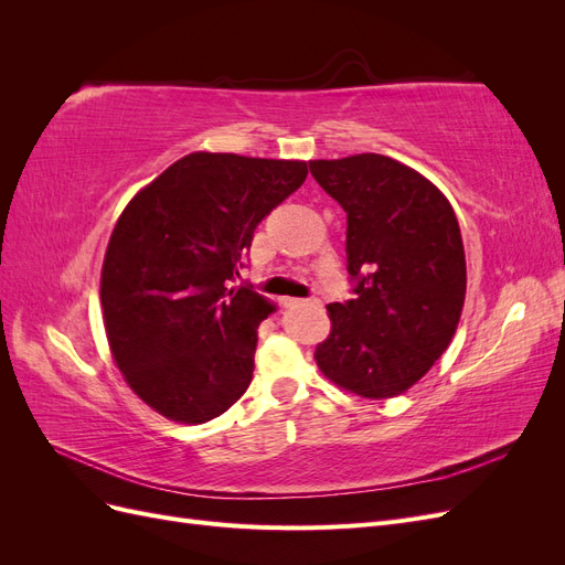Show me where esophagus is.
I'll use <instances>...</instances> for the list:
<instances>
[{"label": "esophagus", "mask_w": 565, "mask_h": 565, "mask_svg": "<svg viewBox=\"0 0 565 565\" xmlns=\"http://www.w3.org/2000/svg\"><path fill=\"white\" fill-rule=\"evenodd\" d=\"M303 299H282V306H301Z\"/></svg>", "instance_id": "34e87169"}]
</instances>
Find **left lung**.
I'll return each instance as SVG.
<instances>
[{"mask_svg":"<svg viewBox=\"0 0 565 565\" xmlns=\"http://www.w3.org/2000/svg\"><path fill=\"white\" fill-rule=\"evenodd\" d=\"M311 174L347 212L355 297L330 303L320 372L361 398L415 386L450 347L467 295L465 245L452 204L398 160L361 152L311 160Z\"/></svg>","mask_w":565,"mask_h":565,"instance_id":"8db88e82","label":"left lung"}]
</instances>
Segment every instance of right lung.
I'll return each instance as SVG.
<instances>
[{
	"mask_svg": "<svg viewBox=\"0 0 565 565\" xmlns=\"http://www.w3.org/2000/svg\"><path fill=\"white\" fill-rule=\"evenodd\" d=\"M306 174L303 160L198 150L119 214L100 268L106 334L129 388L162 417L204 424L247 391L256 328L276 306L228 280Z\"/></svg>",
	"mask_w": 565,
	"mask_h": 565,
	"instance_id": "1",
	"label": "right lung"
}]
</instances>
